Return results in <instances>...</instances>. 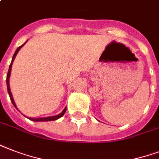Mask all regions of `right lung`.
Instances as JSON below:
<instances>
[{
	"instance_id": "1",
	"label": "right lung",
	"mask_w": 159,
	"mask_h": 159,
	"mask_svg": "<svg viewBox=\"0 0 159 159\" xmlns=\"http://www.w3.org/2000/svg\"><path fill=\"white\" fill-rule=\"evenodd\" d=\"M26 42H27V41H26ZM25 43H24V44H22L21 46H20V47H19L17 49H16V52H15V53H14L13 57H12V60H11V65H10V67H9L8 72H7V76H6V85H7V91H8V94H9V96H10V98H11V102H12V104L14 105V106H15V107H16L17 110H18V108H17V106H16V102H15V101H14V98H13V97H12V94H11V88H10V77H11V67H12V64H13L14 60H15V58H16V55H17L18 52L20 51V48H22V47H23L25 44ZM66 110H67V107H65V108L63 109V111H62L60 114L57 115V116H48V117H43V118H30V117H27V116H25V117H27L29 120H32V121H36V122H39V121H53V120H57V119L61 118V117H62V116L64 115L65 112H66Z\"/></svg>"
}]
</instances>
